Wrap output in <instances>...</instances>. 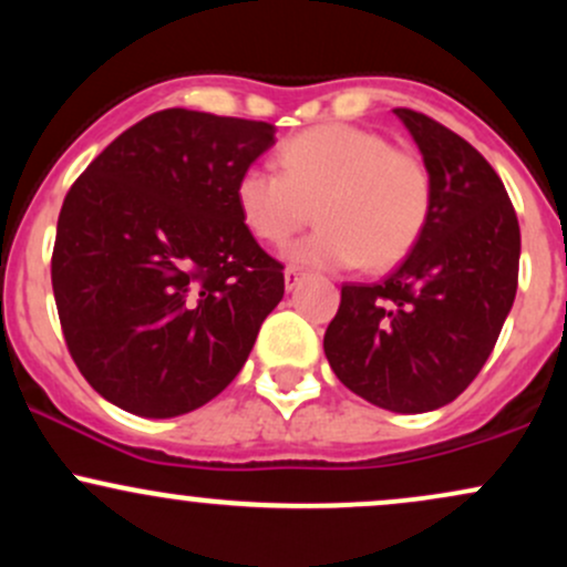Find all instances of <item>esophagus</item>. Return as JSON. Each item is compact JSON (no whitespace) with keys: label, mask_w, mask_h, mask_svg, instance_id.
I'll return each instance as SVG.
<instances>
[{"label":"esophagus","mask_w":567,"mask_h":567,"mask_svg":"<svg viewBox=\"0 0 567 567\" xmlns=\"http://www.w3.org/2000/svg\"><path fill=\"white\" fill-rule=\"evenodd\" d=\"M298 282H301V271H298L296 266H288V269H285V288L292 290Z\"/></svg>","instance_id":"34e87169"}]
</instances>
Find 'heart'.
I'll list each match as a JSON object with an SVG mask.
<instances>
[{
	"label": "heart",
	"mask_w": 567,
	"mask_h": 567,
	"mask_svg": "<svg viewBox=\"0 0 567 567\" xmlns=\"http://www.w3.org/2000/svg\"><path fill=\"white\" fill-rule=\"evenodd\" d=\"M277 162L282 173L245 167L234 202L252 237L269 245L288 243L317 213L320 229L290 247L298 264L389 269L413 250L432 216L426 162L373 130L341 122L301 130L282 141Z\"/></svg>",
	"instance_id": "obj_1"
}]
</instances>
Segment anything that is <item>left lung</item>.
I'll return each mask as SVG.
<instances>
[{"label":"left lung","mask_w":567,"mask_h":567,"mask_svg":"<svg viewBox=\"0 0 567 567\" xmlns=\"http://www.w3.org/2000/svg\"><path fill=\"white\" fill-rule=\"evenodd\" d=\"M394 114L432 173V216L383 282L343 285L324 357L362 400L426 413L464 392L496 347L517 292L519 224L472 143L413 109Z\"/></svg>","instance_id":"1"}]
</instances>
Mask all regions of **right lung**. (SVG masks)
Masks as SVG:
<instances>
[{
    "label": "right lung",
    "instance_id": "add662e5",
    "mask_svg": "<svg viewBox=\"0 0 567 567\" xmlns=\"http://www.w3.org/2000/svg\"><path fill=\"white\" fill-rule=\"evenodd\" d=\"M269 146V122L165 109L69 188L50 275L71 360L103 400L173 419L243 370L285 296V266L234 202L239 173Z\"/></svg>",
    "mask_w": 567,
    "mask_h": 567
}]
</instances>
